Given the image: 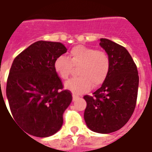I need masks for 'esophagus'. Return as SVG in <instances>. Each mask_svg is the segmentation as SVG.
Masks as SVG:
<instances>
[{
  "label": "esophagus",
  "instance_id": "34e87169",
  "mask_svg": "<svg viewBox=\"0 0 152 152\" xmlns=\"http://www.w3.org/2000/svg\"><path fill=\"white\" fill-rule=\"evenodd\" d=\"M72 99H73V101H75V100H76L77 99H79V96L78 95H76V94H72Z\"/></svg>",
  "mask_w": 152,
  "mask_h": 152
}]
</instances>
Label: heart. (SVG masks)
<instances>
[{
    "instance_id": "1",
    "label": "heart",
    "mask_w": 152,
    "mask_h": 152,
    "mask_svg": "<svg viewBox=\"0 0 152 152\" xmlns=\"http://www.w3.org/2000/svg\"><path fill=\"white\" fill-rule=\"evenodd\" d=\"M73 66H80L79 77L69 80L65 87L75 94H81L104 83L109 75L110 58L104 51L94 48L76 45L70 50L69 58L61 55L54 61V70L61 79H67Z\"/></svg>"
}]
</instances>
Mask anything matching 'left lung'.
I'll use <instances>...</instances> for the list:
<instances>
[{"mask_svg":"<svg viewBox=\"0 0 152 152\" xmlns=\"http://www.w3.org/2000/svg\"><path fill=\"white\" fill-rule=\"evenodd\" d=\"M99 45L109 54L110 69L101 87L93 95H85L84 118L87 127L99 133H110L124 127L134 112L139 76L128 50L107 39Z\"/></svg>","mask_w":152,"mask_h":152,"instance_id":"1","label":"left lung"}]
</instances>
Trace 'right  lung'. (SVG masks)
I'll list each match as a JSON object with an SVG mask.
<instances>
[{
	"label": "right lung",
	"instance_id": "add662e5",
	"mask_svg": "<svg viewBox=\"0 0 152 152\" xmlns=\"http://www.w3.org/2000/svg\"><path fill=\"white\" fill-rule=\"evenodd\" d=\"M61 43L38 41L15 58L6 83L14 119L28 134L47 137L63 124L62 114L72 100L54 70L55 59L66 53Z\"/></svg>",
	"mask_w": 152,
	"mask_h": 152
}]
</instances>
